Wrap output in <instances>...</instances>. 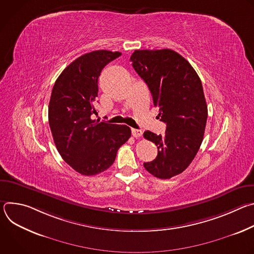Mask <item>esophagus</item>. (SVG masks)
<instances>
[{"instance_id": "34e87169", "label": "esophagus", "mask_w": 254, "mask_h": 254, "mask_svg": "<svg viewBox=\"0 0 254 254\" xmlns=\"http://www.w3.org/2000/svg\"><path fill=\"white\" fill-rule=\"evenodd\" d=\"M131 134L133 137H139L142 134V131L140 129H136V128H131Z\"/></svg>"}]
</instances>
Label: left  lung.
Listing matches in <instances>:
<instances>
[{"mask_svg": "<svg viewBox=\"0 0 254 254\" xmlns=\"http://www.w3.org/2000/svg\"><path fill=\"white\" fill-rule=\"evenodd\" d=\"M130 62L167 125L164 135L143 132L158 148L157 158L143 167L157 178L170 179L188 168L202 143L208 117L202 82L191 64L171 49L135 50Z\"/></svg>", "mask_w": 254, "mask_h": 254, "instance_id": "left-lung-1", "label": "left lung"}]
</instances>
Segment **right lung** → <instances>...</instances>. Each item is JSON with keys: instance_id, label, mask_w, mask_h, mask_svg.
Here are the masks:
<instances>
[{"instance_id": "add662e5", "label": "right lung", "mask_w": 254, "mask_h": 254, "mask_svg": "<svg viewBox=\"0 0 254 254\" xmlns=\"http://www.w3.org/2000/svg\"><path fill=\"white\" fill-rule=\"evenodd\" d=\"M121 52L97 50L70 63L52 89L48 119L57 151L72 169L93 176L110 168L118 150L130 137L125 125L98 123L94 107L98 77L104 66Z\"/></svg>"}]
</instances>
